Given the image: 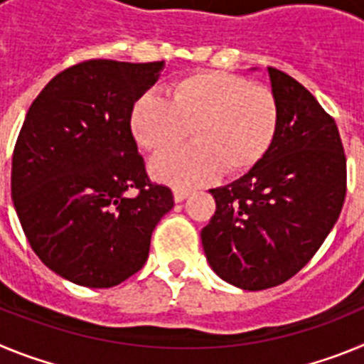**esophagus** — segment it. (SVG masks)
<instances>
[{
  "label": "esophagus",
  "instance_id": "34e87169",
  "mask_svg": "<svg viewBox=\"0 0 364 364\" xmlns=\"http://www.w3.org/2000/svg\"><path fill=\"white\" fill-rule=\"evenodd\" d=\"M189 197V191L188 189H173V198H175V202H184L186 198Z\"/></svg>",
  "mask_w": 364,
  "mask_h": 364
}]
</instances>
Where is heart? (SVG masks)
Returning a JSON list of instances; mask_svg holds the SVG:
<instances>
[{"label": "heart", "instance_id": "b5f03b06", "mask_svg": "<svg viewBox=\"0 0 364 364\" xmlns=\"http://www.w3.org/2000/svg\"><path fill=\"white\" fill-rule=\"evenodd\" d=\"M277 127L273 92L222 70L176 80L169 100L146 92L131 111L134 138L151 153L176 146L191 129L195 144L160 154L149 166L154 178L184 189L208 184L224 169L228 175L253 169L272 147Z\"/></svg>", "mask_w": 364, "mask_h": 364}]
</instances>
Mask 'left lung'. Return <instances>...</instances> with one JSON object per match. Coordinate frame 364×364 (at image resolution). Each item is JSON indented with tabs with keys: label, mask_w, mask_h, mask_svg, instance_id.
<instances>
[{
	"label": "left lung",
	"mask_w": 364,
	"mask_h": 364,
	"mask_svg": "<svg viewBox=\"0 0 364 364\" xmlns=\"http://www.w3.org/2000/svg\"><path fill=\"white\" fill-rule=\"evenodd\" d=\"M279 105L272 147L253 169L210 189L217 210L200 239L218 277L242 290L282 284L315 255L346 195V159L333 118L308 89L268 67Z\"/></svg>",
	"instance_id": "obj_1"
}]
</instances>
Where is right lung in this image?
I'll list each match as a JSON object with an SVG mask.
<instances>
[{
    "label": "right lung",
    "mask_w": 364,
    "mask_h": 364,
    "mask_svg": "<svg viewBox=\"0 0 364 364\" xmlns=\"http://www.w3.org/2000/svg\"><path fill=\"white\" fill-rule=\"evenodd\" d=\"M162 70L164 62L78 63L25 117L12 154L16 213L41 262L74 284L111 288L134 275L175 205L171 189L147 178L131 131L134 102Z\"/></svg>",
    "instance_id": "1"
}]
</instances>
